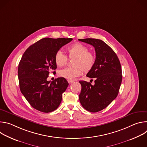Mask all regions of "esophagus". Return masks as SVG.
<instances>
[{
    "label": "esophagus",
    "instance_id": "1",
    "mask_svg": "<svg viewBox=\"0 0 147 147\" xmlns=\"http://www.w3.org/2000/svg\"><path fill=\"white\" fill-rule=\"evenodd\" d=\"M73 82H74V81H72V80H68V82H69V84H72Z\"/></svg>",
    "mask_w": 147,
    "mask_h": 147
}]
</instances>
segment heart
<instances>
[{
    "instance_id": "obj_1",
    "label": "heart",
    "mask_w": 147,
    "mask_h": 147,
    "mask_svg": "<svg viewBox=\"0 0 147 147\" xmlns=\"http://www.w3.org/2000/svg\"><path fill=\"white\" fill-rule=\"evenodd\" d=\"M69 57L73 61L72 67L61 69L59 71V76L68 80H73L80 76L82 70L84 73L89 72L94 67L95 62L94 54L88 51V48L84 45L75 43L66 49ZM67 57L60 51L55 55V61L58 66H63L67 62Z\"/></svg>"
}]
</instances>
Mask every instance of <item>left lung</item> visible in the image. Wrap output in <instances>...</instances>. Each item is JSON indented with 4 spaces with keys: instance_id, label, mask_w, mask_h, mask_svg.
Returning <instances> with one entry per match:
<instances>
[{
    "instance_id": "1",
    "label": "left lung",
    "mask_w": 147,
    "mask_h": 147,
    "mask_svg": "<svg viewBox=\"0 0 147 147\" xmlns=\"http://www.w3.org/2000/svg\"><path fill=\"white\" fill-rule=\"evenodd\" d=\"M78 40L92 45L96 53L95 65L87 74L95 79V84L80 81L79 100L85 109L97 112L107 107L117 97L122 81L121 65L115 52L103 40L94 38Z\"/></svg>"
}]
</instances>
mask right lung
<instances>
[{
  "label": "right lung",
  "mask_w": 147,
  "mask_h": 147,
  "mask_svg": "<svg viewBox=\"0 0 147 147\" xmlns=\"http://www.w3.org/2000/svg\"><path fill=\"white\" fill-rule=\"evenodd\" d=\"M72 38H45L31 45L19 63L18 77L21 92L34 109L44 113L56 110L69 86L63 77L48 81L57 68L55 55ZM55 71H53V73Z\"/></svg>",
  "instance_id": "add662e5"
}]
</instances>
